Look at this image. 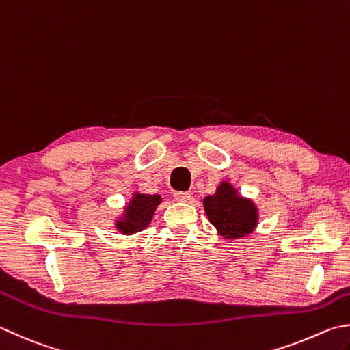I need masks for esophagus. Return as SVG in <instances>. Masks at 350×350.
<instances>
[{
  "label": "esophagus",
  "mask_w": 350,
  "mask_h": 350,
  "mask_svg": "<svg viewBox=\"0 0 350 350\" xmlns=\"http://www.w3.org/2000/svg\"><path fill=\"white\" fill-rule=\"evenodd\" d=\"M174 198H175V201H178V202H186V201L190 200V193H187V192H175Z\"/></svg>",
  "instance_id": "obj_1"
}]
</instances>
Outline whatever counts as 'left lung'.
<instances>
[{
  "mask_svg": "<svg viewBox=\"0 0 350 350\" xmlns=\"http://www.w3.org/2000/svg\"><path fill=\"white\" fill-rule=\"evenodd\" d=\"M208 221L226 239H237L253 232L257 226V208L252 200L237 195L227 181L217 186L215 195L204 198Z\"/></svg>",
  "mask_w": 350,
  "mask_h": 350,
  "instance_id": "8db88e82",
  "label": "left lung"
}]
</instances>
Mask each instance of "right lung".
Masks as SVG:
<instances>
[{"instance_id":"right-lung-1","label":"right lung","mask_w":350,"mask_h":350,"mask_svg":"<svg viewBox=\"0 0 350 350\" xmlns=\"http://www.w3.org/2000/svg\"><path fill=\"white\" fill-rule=\"evenodd\" d=\"M160 202V195L134 193V196L131 198V202L124 207L123 216L116 224L118 232L123 234H134L142 232L152 221L155 208Z\"/></svg>"}]
</instances>
